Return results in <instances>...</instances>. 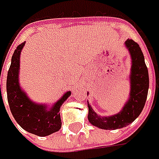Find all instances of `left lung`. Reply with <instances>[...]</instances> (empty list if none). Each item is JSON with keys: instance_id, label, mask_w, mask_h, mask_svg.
I'll return each instance as SVG.
<instances>
[{"instance_id": "1", "label": "left lung", "mask_w": 159, "mask_h": 159, "mask_svg": "<svg viewBox=\"0 0 159 159\" xmlns=\"http://www.w3.org/2000/svg\"><path fill=\"white\" fill-rule=\"evenodd\" d=\"M124 44L131 60V72L129 76L131 88L128 100L122 110L114 115L101 116L93 110L88 102V119L89 123L93 126L103 130H116L131 124L140 115L147 100L149 80L143 52L139 44L132 39H127Z\"/></svg>"}]
</instances>
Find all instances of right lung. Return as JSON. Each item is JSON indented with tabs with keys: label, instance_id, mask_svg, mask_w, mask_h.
<instances>
[{
	"label": "right lung",
	"instance_id": "add662e5",
	"mask_svg": "<svg viewBox=\"0 0 159 159\" xmlns=\"http://www.w3.org/2000/svg\"><path fill=\"white\" fill-rule=\"evenodd\" d=\"M25 43H22L17 47L11 57V63L7 76V98L11 112L20 127L30 133L44 137L61 129L60 109L70 96L71 92L64 93L49 108L46 104H37L28 98L27 93L21 89L19 80L20 53Z\"/></svg>",
	"mask_w": 159,
	"mask_h": 159
}]
</instances>
